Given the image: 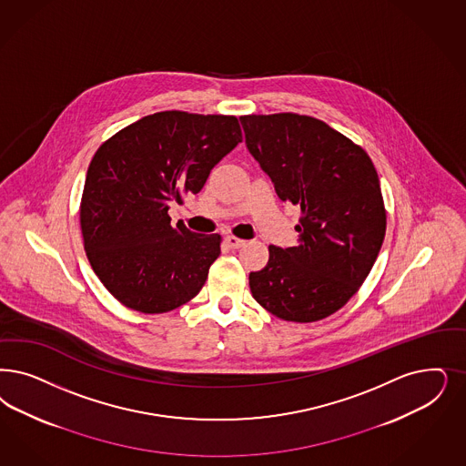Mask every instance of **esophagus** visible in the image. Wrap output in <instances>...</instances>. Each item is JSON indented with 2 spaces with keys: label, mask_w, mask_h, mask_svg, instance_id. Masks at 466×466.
<instances>
[{
  "label": "esophagus",
  "mask_w": 466,
  "mask_h": 466,
  "mask_svg": "<svg viewBox=\"0 0 466 466\" xmlns=\"http://www.w3.org/2000/svg\"><path fill=\"white\" fill-rule=\"evenodd\" d=\"M225 244H227L228 248H232V249H239V248H242V246L246 244V241L236 238V236H227V238H225Z\"/></svg>",
  "instance_id": "1"
}]
</instances>
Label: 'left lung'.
<instances>
[{"instance_id": "left-lung-1", "label": "left lung", "mask_w": 466, "mask_h": 466, "mask_svg": "<svg viewBox=\"0 0 466 466\" xmlns=\"http://www.w3.org/2000/svg\"><path fill=\"white\" fill-rule=\"evenodd\" d=\"M239 120L277 196L301 207L298 246H268L265 268L249 273L251 294L282 320L327 319L361 288L384 242L387 213L373 161L361 146L308 115Z\"/></svg>"}]
</instances>
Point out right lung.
I'll list each match as a JSON object with an SVG mask.
<instances>
[{
	"instance_id": "right-lung-1",
	"label": "right lung",
	"mask_w": 466,
	"mask_h": 466,
	"mask_svg": "<svg viewBox=\"0 0 466 466\" xmlns=\"http://www.w3.org/2000/svg\"><path fill=\"white\" fill-rule=\"evenodd\" d=\"M242 141L234 115L153 113L97 147L82 191V242L116 301L141 313L186 305L220 255V234L170 225V205L198 194Z\"/></svg>"
}]
</instances>
